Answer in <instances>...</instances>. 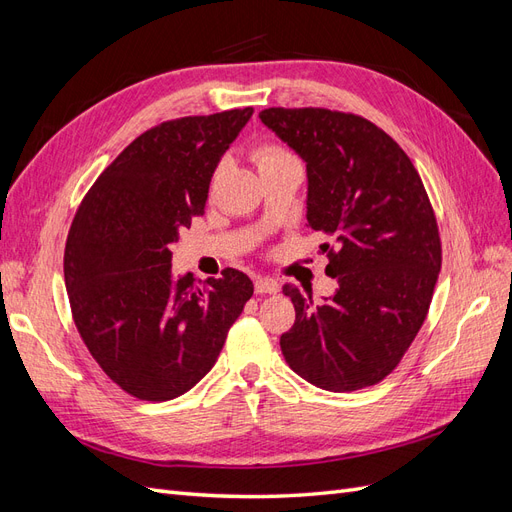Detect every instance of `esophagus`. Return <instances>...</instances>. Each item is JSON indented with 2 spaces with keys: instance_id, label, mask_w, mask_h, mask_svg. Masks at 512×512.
I'll return each instance as SVG.
<instances>
[{
  "instance_id": "obj_1",
  "label": "esophagus",
  "mask_w": 512,
  "mask_h": 512,
  "mask_svg": "<svg viewBox=\"0 0 512 512\" xmlns=\"http://www.w3.org/2000/svg\"><path fill=\"white\" fill-rule=\"evenodd\" d=\"M256 292L258 294H275L280 292V282L275 277H256Z\"/></svg>"
}]
</instances>
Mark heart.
<instances>
[{
    "label": "heart",
    "instance_id": "1",
    "mask_svg": "<svg viewBox=\"0 0 512 512\" xmlns=\"http://www.w3.org/2000/svg\"><path fill=\"white\" fill-rule=\"evenodd\" d=\"M292 158H294L292 153L277 143H260L254 149V160L258 164V168H265L273 162H284V160H292Z\"/></svg>",
    "mask_w": 512,
    "mask_h": 512
}]
</instances>
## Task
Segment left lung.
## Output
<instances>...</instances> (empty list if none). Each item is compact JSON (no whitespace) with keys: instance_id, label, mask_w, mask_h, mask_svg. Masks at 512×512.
<instances>
[{"instance_id":"1","label":"left lung","mask_w":512,"mask_h":512,"mask_svg":"<svg viewBox=\"0 0 512 512\" xmlns=\"http://www.w3.org/2000/svg\"><path fill=\"white\" fill-rule=\"evenodd\" d=\"M260 121L307 164V224L329 235L327 275L316 305L284 286L294 324L280 337L286 363L324 391L348 393L384 380L427 318L442 267L436 213L421 175L369 119L329 108L260 111Z\"/></svg>"}]
</instances>
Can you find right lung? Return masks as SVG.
Listing matches in <instances>:
<instances>
[{
	"mask_svg": "<svg viewBox=\"0 0 512 512\" xmlns=\"http://www.w3.org/2000/svg\"><path fill=\"white\" fill-rule=\"evenodd\" d=\"M252 113L232 108L143 132L104 168L74 215L64 252L74 324L104 374L136 399L190 391L254 294L237 269L198 284L170 267V245L205 213L215 166Z\"/></svg>",
	"mask_w": 512,
	"mask_h": 512,
	"instance_id": "1",
	"label": "right lung"
}]
</instances>
